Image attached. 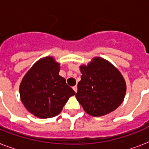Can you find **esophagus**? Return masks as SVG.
Listing matches in <instances>:
<instances>
[{
    "label": "esophagus",
    "instance_id": "obj_1",
    "mask_svg": "<svg viewBox=\"0 0 149 149\" xmlns=\"http://www.w3.org/2000/svg\"><path fill=\"white\" fill-rule=\"evenodd\" d=\"M72 89H73V91H75V93H77V86H74L73 87H72Z\"/></svg>",
    "mask_w": 149,
    "mask_h": 149
}]
</instances>
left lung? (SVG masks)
Segmentation results:
<instances>
[{
    "label": "left lung",
    "instance_id": "left-lung-1",
    "mask_svg": "<svg viewBox=\"0 0 149 149\" xmlns=\"http://www.w3.org/2000/svg\"><path fill=\"white\" fill-rule=\"evenodd\" d=\"M80 71L81 80L76 97L86 113L100 117L120 106L126 93V84L117 68L97 57L88 65H81Z\"/></svg>",
    "mask_w": 149,
    "mask_h": 149
}]
</instances>
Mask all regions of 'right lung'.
Segmentation results:
<instances>
[{"label":"right lung","mask_w":149,"mask_h":149,"mask_svg":"<svg viewBox=\"0 0 149 149\" xmlns=\"http://www.w3.org/2000/svg\"><path fill=\"white\" fill-rule=\"evenodd\" d=\"M59 64L52 57L38 61L20 85V96L28 111L40 118L58 115L75 91L58 75Z\"/></svg>","instance_id":"right-lung-1"}]
</instances>
